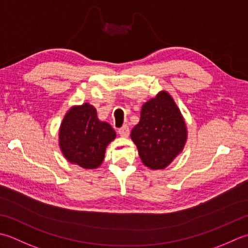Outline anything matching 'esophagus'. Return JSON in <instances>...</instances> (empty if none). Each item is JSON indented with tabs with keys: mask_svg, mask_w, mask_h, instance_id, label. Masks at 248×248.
Instances as JSON below:
<instances>
[{
	"mask_svg": "<svg viewBox=\"0 0 248 248\" xmlns=\"http://www.w3.org/2000/svg\"><path fill=\"white\" fill-rule=\"evenodd\" d=\"M118 133H119L120 137L128 138L129 134H130V130H129L128 125L124 124V125H123V127H121L120 129H118Z\"/></svg>",
	"mask_w": 248,
	"mask_h": 248,
	"instance_id": "1",
	"label": "esophagus"
}]
</instances>
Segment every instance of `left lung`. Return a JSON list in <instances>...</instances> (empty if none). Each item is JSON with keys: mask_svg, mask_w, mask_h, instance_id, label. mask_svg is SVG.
Returning a JSON list of instances; mask_svg holds the SVG:
<instances>
[{"mask_svg": "<svg viewBox=\"0 0 248 248\" xmlns=\"http://www.w3.org/2000/svg\"><path fill=\"white\" fill-rule=\"evenodd\" d=\"M140 158L152 170L166 169L183 152L187 128L181 110L167 91L144 103L140 123L131 131Z\"/></svg>", "mask_w": 248, "mask_h": 248, "instance_id": "left-lung-1", "label": "left lung"}]
</instances>
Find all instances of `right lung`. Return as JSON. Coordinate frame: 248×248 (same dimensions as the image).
<instances>
[{"label":"right lung","mask_w":248,"mask_h":248,"mask_svg":"<svg viewBox=\"0 0 248 248\" xmlns=\"http://www.w3.org/2000/svg\"><path fill=\"white\" fill-rule=\"evenodd\" d=\"M115 138L110 124L100 121L93 106L84 103L65 114L59 130V146L71 163L92 170L103 162L105 149Z\"/></svg>","instance_id":"add662e5"}]
</instances>
